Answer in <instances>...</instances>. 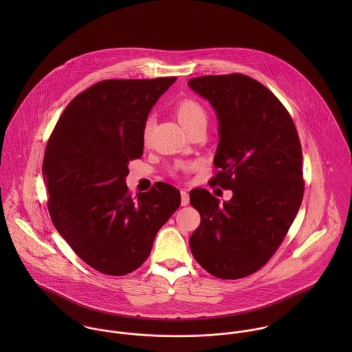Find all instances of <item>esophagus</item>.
Masks as SVG:
<instances>
[{"instance_id":"esophagus-1","label":"esophagus","mask_w":352,"mask_h":352,"mask_svg":"<svg viewBox=\"0 0 352 352\" xmlns=\"http://www.w3.org/2000/svg\"><path fill=\"white\" fill-rule=\"evenodd\" d=\"M190 203V195L187 191H182V206H187Z\"/></svg>"}]
</instances>
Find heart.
I'll list each match as a JSON object with an SVG mask.
<instances>
[{"label":"heart","instance_id":"obj_1","mask_svg":"<svg viewBox=\"0 0 352 352\" xmlns=\"http://www.w3.org/2000/svg\"><path fill=\"white\" fill-rule=\"evenodd\" d=\"M176 115L179 122L182 123V126L187 130L188 127L206 122L207 120V113L204 111V108L201 107L198 101L191 100V99H186L182 100L176 105ZM151 129V119H149L145 124V138L149 135Z\"/></svg>","mask_w":352,"mask_h":352}]
</instances>
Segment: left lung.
Returning <instances> with one entry per match:
<instances>
[{
    "label": "left lung",
    "mask_w": 352,
    "mask_h": 352,
    "mask_svg": "<svg viewBox=\"0 0 352 352\" xmlns=\"http://www.w3.org/2000/svg\"><path fill=\"white\" fill-rule=\"evenodd\" d=\"M188 87L210 102L218 120L214 165L221 170L211 183L233 192L221 204L203 188L191 191L201 225L190 248L211 275L244 278L270 260L300 210V138L282 102L248 76H204Z\"/></svg>",
    "instance_id": "left-lung-1"
}]
</instances>
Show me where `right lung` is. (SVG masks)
<instances>
[{"label":"right lung","instance_id":"1","mask_svg":"<svg viewBox=\"0 0 352 352\" xmlns=\"http://www.w3.org/2000/svg\"><path fill=\"white\" fill-rule=\"evenodd\" d=\"M176 81L105 80L65 108L45 160L51 221L77 256L107 275H126L151 254L157 232L180 206L173 186L157 183L133 199L129 162L144 154L153 105Z\"/></svg>","mask_w":352,"mask_h":352}]
</instances>
